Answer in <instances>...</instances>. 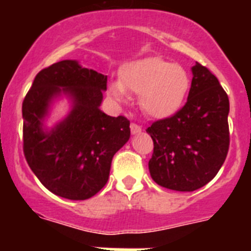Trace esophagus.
<instances>
[{
    "label": "esophagus",
    "mask_w": 251,
    "mask_h": 251,
    "mask_svg": "<svg viewBox=\"0 0 251 251\" xmlns=\"http://www.w3.org/2000/svg\"><path fill=\"white\" fill-rule=\"evenodd\" d=\"M130 132H132V134H138L142 132V127L137 123H130Z\"/></svg>",
    "instance_id": "esophagus-1"
}]
</instances>
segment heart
I'll list each match as a JSON object with an SVG mask.
<instances>
[{
  "instance_id": "b5f03b06",
  "label": "heart",
  "mask_w": 251,
  "mask_h": 251,
  "mask_svg": "<svg viewBox=\"0 0 251 251\" xmlns=\"http://www.w3.org/2000/svg\"><path fill=\"white\" fill-rule=\"evenodd\" d=\"M190 75L186 69L159 57H145L122 66L119 83L109 86L118 101L128 94H139V104L146 114L166 118L181 108L188 89Z\"/></svg>"
}]
</instances>
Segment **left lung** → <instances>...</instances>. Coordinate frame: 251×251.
Returning a JSON list of instances; mask_svg holds the SVG:
<instances>
[{
  "mask_svg": "<svg viewBox=\"0 0 251 251\" xmlns=\"http://www.w3.org/2000/svg\"><path fill=\"white\" fill-rule=\"evenodd\" d=\"M187 101L174 115L153 122L148 162L153 181L175 191L202 187L217 175L230 145L229 97L206 66L192 68Z\"/></svg>",
  "mask_w": 251,
  "mask_h": 251,
  "instance_id": "obj_1",
  "label": "left lung"
}]
</instances>
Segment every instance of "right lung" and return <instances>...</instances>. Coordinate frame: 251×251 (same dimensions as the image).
Listing matches in <instances>:
<instances>
[{
  "instance_id": "obj_1",
  "label": "right lung",
  "mask_w": 251,
  "mask_h": 251,
  "mask_svg": "<svg viewBox=\"0 0 251 251\" xmlns=\"http://www.w3.org/2000/svg\"><path fill=\"white\" fill-rule=\"evenodd\" d=\"M106 75L63 60L35 76L22 103L24 154L40 182L69 200H86L98 194L109 177L113 156L130 136L129 121L99 109ZM63 91L73 109L49 132L42 119L52 98Z\"/></svg>"
}]
</instances>
